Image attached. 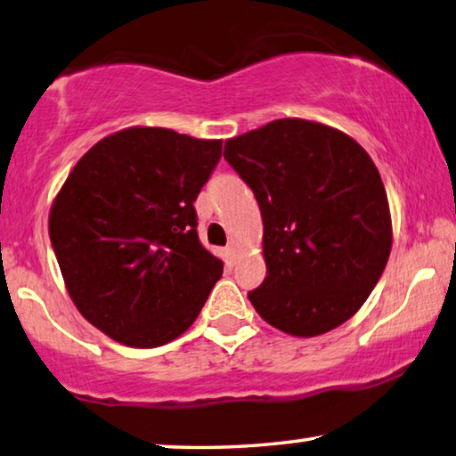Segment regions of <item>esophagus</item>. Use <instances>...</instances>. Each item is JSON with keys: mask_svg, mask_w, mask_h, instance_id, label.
Here are the masks:
<instances>
[{"mask_svg": "<svg viewBox=\"0 0 456 456\" xmlns=\"http://www.w3.org/2000/svg\"><path fill=\"white\" fill-rule=\"evenodd\" d=\"M225 256H227L229 264H235V262H237V248L233 246V243H231V246L225 248Z\"/></svg>", "mask_w": 456, "mask_h": 456, "instance_id": "esophagus-1", "label": "esophagus"}]
</instances>
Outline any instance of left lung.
<instances>
[{"instance_id": "obj_1", "label": "left lung", "mask_w": 456, "mask_h": 456, "mask_svg": "<svg viewBox=\"0 0 456 456\" xmlns=\"http://www.w3.org/2000/svg\"><path fill=\"white\" fill-rule=\"evenodd\" d=\"M223 155L260 205L266 278L248 293L260 317L298 338L348 322L379 282L393 241L369 153L331 126L281 118L229 139Z\"/></svg>"}]
</instances>
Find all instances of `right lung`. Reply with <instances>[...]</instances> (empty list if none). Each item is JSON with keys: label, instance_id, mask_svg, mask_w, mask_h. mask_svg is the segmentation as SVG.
<instances>
[{"label": "right lung", "instance_id": "add662e5", "mask_svg": "<svg viewBox=\"0 0 456 456\" xmlns=\"http://www.w3.org/2000/svg\"><path fill=\"white\" fill-rule=\"evenodd\" d=\"M221 149L169 128H125L96 142L54 199L49 235L67 290L117 342H172L221 278L194 208Z\"/></svg>", "mask_w": 456, "mask_h": 456}]
</instances>
